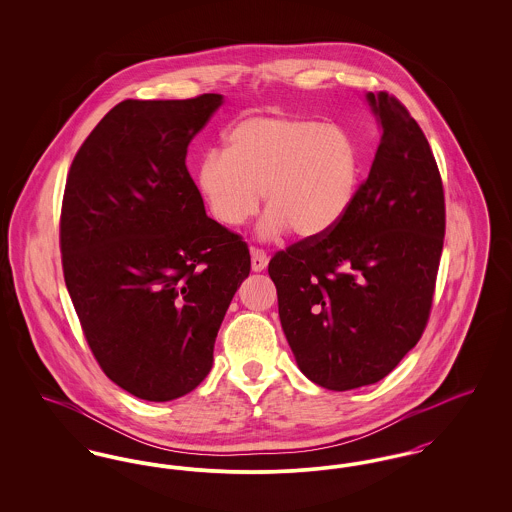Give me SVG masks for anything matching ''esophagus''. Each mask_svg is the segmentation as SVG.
<instances>
[{"label":"esophagus","instance_id":"obj_1","mask_svg":"<svg viewBox=\"0 0 512 512\" xmlns=\"http://www.w3.org/2000/svg\"><path fill=\"white\" fill-rule=\"evenodd\" d=\"M268 255L265 249L261 247H251V268L255 272H261L267 268Z\"/></svg>","mask_w":512,"mask_h":512}]
</instances>
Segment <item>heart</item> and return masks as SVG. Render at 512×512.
<instances>
[{"mask_svg": "<svg viewBox=\"0 0 512 512\" xmlns=\"http://www.w3.org/2000/svg\"><path fill=\"white\" fill-rule=\"evenodd\" d=\"M365 178V151L343 126L286 113L249 115L228 126L224 151L201 157L195 182L209 213L236 228L265 197V234L290 228L315 240L338 228Z\"/></svg>", "mask_w": 512, "mask_h": 512, "instance_id": "1", "label": "heart"}]
</instances>
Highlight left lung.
<instances>
[{"label": "left lung", "mask_w": 512, "mask_h": 512, "mask_svg": "<svg viewBox=\"0 0 512 512\" xmlns=\"http://www.w3.org/2000/svg\"><path fill=\"white\" fill-rule=\"evenodd\" d=\"M366 99L382 136L353 209L268 263L297 365L334 391L386 378L422 338L445 236L441 174L422 128L388 92Z\"/></svg>", "instance_id": "left-lung-1"}]
</instances>
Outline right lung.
Segmentation results:
<instances>
[{
	"label": "right lung",
	"mask_w": 512,
	"mask_h": 512,
	"mask_svg": "<svg viewBox=\"0 0 512 512\" xmlns=\"http://www.w3.org/2000/svg\"><path fill=\"white\" fill-rule=\"evenodd\" d=\"M222 96L124 99L74 155L61 263L99 368L146 401L195 390L251 270L244 238L205 215L186 155Z\"/></svg>",
	"instance_id": "obj_1"
}]
</instances>
